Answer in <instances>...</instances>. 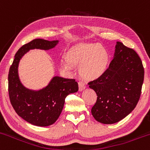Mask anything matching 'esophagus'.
<instances>
[{
    "mask_svg": "<svg viewBox=\"0 0 150 150\" xmlns=\"http://www.w3.org/2000/svg\"><path fill=\"white\" fill-rule=\"evenodd\" d=\"M86 85L84 84V83L83 81H79V91H82L84 89H85Z\"/></svg>",
    "mask_w": 150,
    "mask_h": 150,
    "instance_id": "1",
    "label": "esophagus"
}]
</instances>
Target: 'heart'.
<instances>
[{
  "label": "heart",
  "mask_w": 150,
  "mask_h": 150,
  "mask_svg": "<svg viewBox=\"0 0 150 150\" xmlns=\"http://www.w3.org/2000/svg\"><path fill=\"white\" fill-rule=\"evenodd\" d=\"M69 63L74 66L81 65L80 75L85 79L99 78L107 71L110 61L109 52L98 44H81L72 48L67 54ZM69 69L68 64H64Z\"/></svg>",
  "instance_id": "b5f03b06"
}]
</instances>
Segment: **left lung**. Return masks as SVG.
I'll use <instances>...</instances> for the list:
<instances>
[{
  "label": "left lung",
  "instance_id": "left-lung-1",
  "mask_svg": "<svg viewBox=\"0 0 150 150\" xmlns=\"http://www.w3.org/2000/svg\"><path fill=\"white\" fill-rule=\"evenodd\" d=\"M144 69L137 53L117 41L115 57L101 76L90 81L97 100L92 107L93 117L103 124L119 122L139 102Z\"/></svg>",
  "mask_w": 150,
  "mask_h": 150
}]
</instances>
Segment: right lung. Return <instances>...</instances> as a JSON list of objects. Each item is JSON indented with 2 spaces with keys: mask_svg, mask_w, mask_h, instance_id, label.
I'll return each mask as SVG.
<instances>
[{
  "mask_svg": "<svg viewBox=\"0 0 150 150\" xmlns=\"http://www.w3.org/2000/svg\"><path fill=\"white\" fill-rule=\"evenodd\" d=\"M58 41L36 38L19 49L9 69L8 76V96L16 113L29 123L48 126L55 122L61 114L65 99L70 93L78 91V83L74 79L55 76L48 86L39 91L25 88L18 76V65L23 55L33 49L47 50L53 48Z\"/></svg>",
  "mask_w": 150,
  "mask_h": 150,
  "instance_id": "1",
  "label": "right lung"
}]
</instances>
